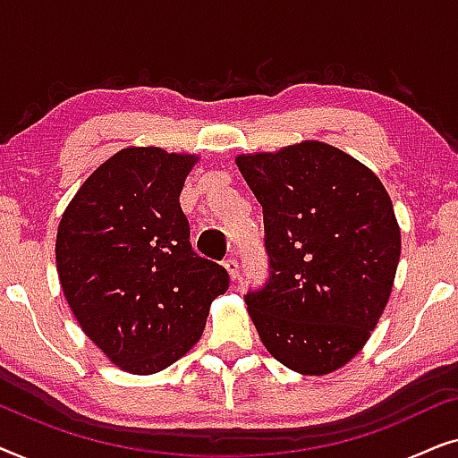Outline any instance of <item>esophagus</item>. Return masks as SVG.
Segmentation results:
<instances>
[{
  "mask_svg": "<svg viewBox=\"0 0 458 458\" xmlns=\"http://www.w3.org/2000/svg\"><path fill=\"white\" fill-rule=\"evenodd\" d=\"M225 268H227L229 277L235 281L237 279V273H240V262H237L235 259H227V260H225Z\"/></svg>",
  "mask_w": 458,
  "mask_h": 458,
  "instance_id": "34e87169",
  "label": "esophagus"
}]
</instances>
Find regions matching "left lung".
Returning a JSON list of instances; mask_svg holds the SVG:
<instances>
[{"instance_id":"left-lung-1","label":"left lung","mask_w":458,"mask_h":458,"mask_svg":"<svg viewBox=\"0 0 458 458\" xmlns=\"http://www.w3.org/2000/svg\"><path fill=\"white\" fill-rule=\"evenodd\" d=\"M235 165L265 218L268 279L246 293L256 331L292 371H335L360 352L392 293V199L377 174L323 141L242 154Z\"/></svg>"}]
</instances>
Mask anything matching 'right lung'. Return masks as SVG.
<instances>
[{"instance_id": "add662e5", "label": "right lung", "mask_w": 458, "mask_h": 458, "mask_svg": "<svg viewBox=\"0 0 458 458\" xmlns=\"http://www.w3.org/2000/svg\"><path fill=\"white\" fill-rule=\"evenodd\" d=\"M196 162L162 148H124L62 215V292L85 335L123 371L149 375L179 360L229 287L227 271L191 250L179 204Z\"/></svg>"}]
</instances>
